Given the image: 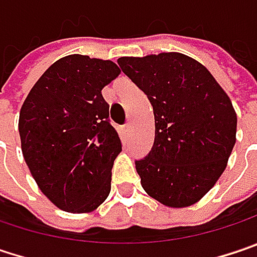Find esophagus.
<instances>
[{"instance_id":"obj_1","label":"esophagus","mask_w":257,"mask_h":257,"mask_svg":"<svg viewBox=\"0 0 257 257\" xmlns=\"http://www.w3.org/2000/svg\"><path fill=\"white\" fill-rule=\"evenodd\" d=\"M119 132H121L122 136H128V133H130V124H124V125L119 128Z\"/></svg>"}]
</instances>
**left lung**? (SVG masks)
Here are the masks:
<instances>
[{"label":"left lung","instance_id":"1","mask_svg":"<svg viewBox=\"0 0 257 257\" xmlns=\"http://www.w3.org/2000/svg\"><path fill=\"white\" fill-rule=\"evenodd\" d=\"M117 63L155 115L154 146L135 161L142 187L165 206H190L218 181L235 145L237 115L228 95L203 65L178 52Z\"/></svg>","mask_w":257,"mask_h":257}]
</instances>
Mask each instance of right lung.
<instances>
[{"label":"right lung","mask_w":257,"mask_h":257,"mask_svg":"<svg viewBox=\"0 0 257 257\" xmlns=\"http://www.w3.org/2000/svg\"><path fill=\"white\" fill-rule=\"evenodd\" d=\"M118 74L112 61L68 55L41 76L20 109L25 161L42 193L65 212L93 211L111 192L121 140L102 89Z\"/></svg>","instance_id":"add662e5"}]
</instances>
